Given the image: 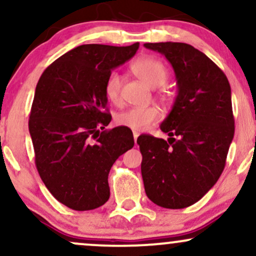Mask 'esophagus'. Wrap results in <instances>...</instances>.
Masks as SVG:
<instances>
[{
	"instance_id": "obj_1",
	"label": "esophagus",
	"mask_w": 256,
	"mask_h": 256,
	"mask_svg": "<svg viewBox=\"0 0 256 256\" xmlns=\"http://www.w3.org/2000/svg\"><path fill=\"white\" fill-rule=\"evenodd\" d=\"M140 136V134L138 132H134V144H137V138Z\"/></svg>"
}]
</instances>
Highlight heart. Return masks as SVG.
<instances>
[{"mask_svg":"<svg viewBox=\"0 0 256 256\" xmlns=\"http://www.w3.org/2000/svg\"><path fill=\"white\" fill-rule=\"evenodd\" d=\"M131 70L138 79L150 88L162 86L168 79V71L165 64L150 56L138 58L132 64ZM122 86V76L118 72H112L104 83V94L112 104H118L120 102ZM158 98L166 101L168 100V95L166 92H161ZM160 118L161 113L158 108L155 106H148V107H134L122 112L116 116V122L120 126L140 132L146 130Z\"/></svg>","mask_w":256,"mask_h":256,"instance_id":"1","label":"heart"}]
</instances>
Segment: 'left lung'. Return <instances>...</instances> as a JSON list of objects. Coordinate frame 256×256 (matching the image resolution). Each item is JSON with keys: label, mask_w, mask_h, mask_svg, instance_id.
Returning a JSON list of instances; mask_svg holds the SVG:
<instances>
[{"label": "left lung", "mask_w": 256, "mask_h": 256, "mask_svg": "<svg viewBox=\"0 0 256 256\" xmlns=\"http://www.w3.org/2000/svg\"><path fill=\"white\" fill-rule=\"evenodd\" d=\"M162 54L177 80V96L160 125L167 140L143 134V183L155 204L170 210L201 200L224 171L234 134L231 88L224 72L204 52L186 43H146Z\"/></svg>", "instance_id": "8db88e82"}]
</instances>
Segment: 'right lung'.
<instances>
[{
  "mask_svg": "<svg viewBox=\"0 0 256 256\" xmlns=\"http://www.w3.org/2000/svg\"><path fill=\"white\" fill-rule=\"evenodd\" d=\"M138 46L83 44L55 60L38 80L28 120L37 171L71 210H95L108 201L112 166L134 144L124 126L100 130L112 120L104 112L106 79Z\"/></svg>",
  "mask_w": 256,
  "mask_h": 256,
  "instance_id": "obj_1",
  "label": "right lung"
}]
</instances>
